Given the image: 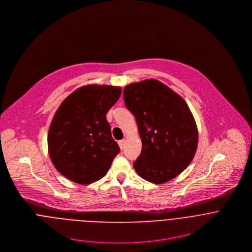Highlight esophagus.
Returning <instances> with one entry per match:
<instances>
[{"label": "esophagus", "mask_w": 252, "mask_h": 252, "mask_svg": "<svg viewBox=\"0 0 252 252\" xmlns=\"http://www.w3.org/2000/svg\"><path fill=\"white\" fill-rule=\"evenodd\" d=\"M118 145H119V147H120L121 149H123V148H124V146H125V140L118 141Z\"/></svg>", "instance_id": "34e87169"}]
</instances>
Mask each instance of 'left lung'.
Instances as JSON below:
<instances>
[{
  "mask_svg": "<svg viewBox=\"0 0 252 252\" xmlns=\"http://www.w3.org/2000/svg\"><path fill=\"white\" fill-rule=\"evenodd\" d=\"M123 96L143 144L134 162L137 174L155 184L175 179L191 163L198 146V129L188 105L153 78L126 85Z\"/></svg>",
  "mask_w": 252,
  "mask_h": 252,
  "instance_id": "obj_1",
  "label": "left lung"
}]
</instances>
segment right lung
<instances>
[{"mask_svg":"<svg viewBox=\"0 0 252 252\" xmlns=\"http://www.w3.org/2000/svg\"><path fill=\"white\" fill-rule=\"evenodd\" d=\"M120 95L119 86L89 84L74 90L56 110L48 130V153L68 180L89 184L108 173L120 149L106 115Z\"/></svg>","mask_w":252,"mask_h":252,"instance_id":"obj_1","label":"right lung"}]
</instances>
